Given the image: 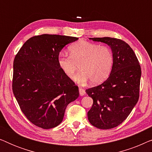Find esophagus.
<instances>
[{"label":"esophagus","mask_w":152,"mask_h":152,"mask_svg":"<svg viewBox=\"0 0 152 152\" xmlns=\"http://www.w3.org/2000/svg\"><path fill=\"white\" fill-rule=\"evenodd\" d=\"M79 91H80V95H81V96H83V95H84L85 94H86V92H85V91L82 88H79Z\"/></svg>","instance_id":"esophagus-1"}]
</instances>
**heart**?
I'll return each instance as SVG.
<instances>
[{"instance_id":"b5f03b06","label":"heart","mask_w":152,"mask_h":152,"mask_svg":"<svg viewBox=\"0 0 152 152\" xmlns=\"http://www.w3.org/2000/svg\"><path fill=\"white\" fill-rule=\"evenodd\" d=\"M70 55L60 53L58 64L68 77H73L77 69L80 71L75 77V81L84 84L91 80V84H98L108 78L111 73L113 57L111 49L98 44L80 41L68 48Z\"/></svg>"}]
</instances>
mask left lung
<instances>
[{"label":"left lung","mask_w":152,"mask_h":152,"mask_svg":"<svg viewBox=\"0 0 152 152\" xmlns=\"http://www.w3.org/2000/svg\"><path fill=\"white\" fill-rule=\"evenodd\" d=\"M89 39L107 44L113 54V66L107 80L86 90L93 100L87 113L89 122L98 129H109L125 120L138 102L140 66L134 50L124 41L111 37Z\"/></svg>","instance_id":"obj_1"}]
</instances>
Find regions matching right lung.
I'll use <instances>...</instances> for the list:
<instances>
[{
  "instance_id": "right-lung-1",
  "label": "right lung",
  "mask_w": 152,
  "mask_h": 152,
  "mask_svg": "<svg viewBox=\"0 0 152 152\" xmlns=\"http://www.w3.org/2000/svg\"><path fill=\"white\" fill-rule=\"evenodd\" d=\"M77 40L57 34L35 36L14 58L12 91L24 115L39 127L48 129L59 125L66 107L79 97L78 86L57 61L63 48Z\"/></svg>"
}]
</instances>
